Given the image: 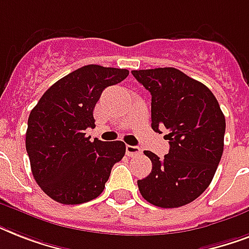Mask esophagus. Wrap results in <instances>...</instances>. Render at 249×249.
<instances>
[{
  "mask_svg": "<svg viewBox=\"0 0 249 249\" xmlns=\"http://www.w3.org/2000/svg\"><path fill=\"white\" fill-rule=\"evenodd\" d=\"M141 152H142V150H141L140 147H137V146H129V144H126V155L128 156H136V155H140Z\"/></svg>",
  "mask_w": 249,
  "mask_h": 249,
  "instance_id": "1",
  "label": "esophagus"
}]
</instances>
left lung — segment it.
Listing matches in <instances>:
<instances>
[{
  "mask_svg": "<svg viewBox=\"0 0 249 249\" xmlns=\"http://www.w3.org/2000/svg\"><path fill=\"white\" fill-rule=\"evenodd\" d=\"M151 94V128L169 130V152L144 151L151 173L138 179L141 195L160 208L194 201L212 182L224 152L226 121L211 90L177 68L132 71Z\"/></svg>",
  "mask_w": 249,
  "mask_h": 249,
  "instance_id": "obj_1",
  "label": "left lung"
}]
</instances>
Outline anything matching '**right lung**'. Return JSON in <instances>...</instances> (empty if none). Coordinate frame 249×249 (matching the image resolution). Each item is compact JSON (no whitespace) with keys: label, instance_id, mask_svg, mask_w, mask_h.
Wrapping results in <instances>:
<instances>
[{"label":"right lung","instance_id":"obj_1","mask_svg":"<svg viewBox=\"0 0 249 249\" xmlns=\"http://www.w3.org/2000/svg\"><path fill=\"white\" fill-rule=\"evenodd\" d=\"M128 75L124 68L84 66L50 86L31 111L25 148L37 185L53 200H93L124 158V142H90L85 130L95 126L93 109L102 91Z\"/></svg>","mask_w":249,"mask_h":249}]
</instances>
